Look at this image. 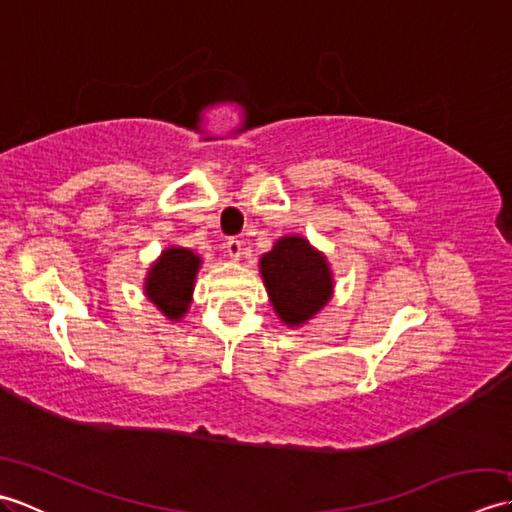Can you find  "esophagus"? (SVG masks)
I'll return each mask as SVG.
<instances>
[{
    "label": "esophagus",
    "instance_id": "34e87169",
    "mask_svg": "<svg viewBox=\"0 0 512 512\" xmlns=\"http://www.w3.org/2000/svg\"><path fill=\"white\" fill-rule=\"evenodd\" d=\"M226 253L231 255L233 259H237L239 255H242V242H239L237 237H228L226 239Z\"/></svg>",
    "mask_w": 512,
    "mask_h": 512
}]
</instances>
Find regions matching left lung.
Here are the masks:
<instances>
[{"mask_svg":"<svg viewBox=\"0 0 512 512\" xmlns=\"http://www.w3.org/2000/svg\"><path fill=\"white\" fill-rule=\"evenodd\" d=\"M259 266L270 301L286 325L306 323L332 295L328 262L303 237H281Z\"/></svg>","mask_w":512,"mask_h":512,"instance_id":"obj_1","label":"left lung"}]
</instances>
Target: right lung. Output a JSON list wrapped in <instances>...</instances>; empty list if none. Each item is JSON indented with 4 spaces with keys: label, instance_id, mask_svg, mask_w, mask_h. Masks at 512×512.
Listing matches in <instances>:
<instances>
[{
    "label": "right lung",
    "instance_id": "right-lung-1",
    "mask_svg": "<svg viewBox=\"0 0 512 512\" xmlns=\"http://www.w3.org/2000/svg\"><path fill=\"white\" fill-rule=\"evenodd\" d=\"M200 257L187 248H169L151 266L145 292L169 319H180L191 303Z\"/></svg>",
    "mask_w": 512,
    "mask_h": 512
}]
</instances>
